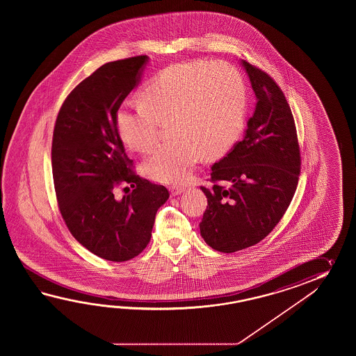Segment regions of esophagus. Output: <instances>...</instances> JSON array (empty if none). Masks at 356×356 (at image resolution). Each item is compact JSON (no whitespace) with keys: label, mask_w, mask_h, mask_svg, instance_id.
<instances>
[{"label":"esophagus","mask_w":356,"mask_h":356,"mask_svg":"<svg viewBox=\"0 0 356 356\" xmlns=\"http://www.w3.org/2000/svg\"><path fill=\"white\" fill-rule=\"evenodd\" d=\"M169 191H170V195L172 196H178V195H181L184 192V188L183 187H179V186H177V187H169Z\"/></svg>","instance_id":"1"}]
</instances>
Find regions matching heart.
Here are the masks:
<instances>
[{
    "label": "heart",
    "mask_w": 356,
    "mask_h": 356,
    "mask_svg": "<svg viewBox=\"0 0 356 356\" xmlns=\"http://www.w3.org/2000/svg\"><path fill=\"white\" fill-rule=\"evenodd\" d=\"M141 106L121 109L118 136L135 152L152 149L159 122L169 120L173 138L145 160L144 175L175 184L187 181L197 163L227 152L242 135L247 89L241 72L225 62L195 60L161 70L138 94Z\"/></svg>",
    "instance_id": "heart-1"
}]
</instances>
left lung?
Wrapping results in <instances>:
<instances>
[{"label": "left lung", "instance_id": "obj_1", "mask_svg": "<svg viewBox=\"0 0 356 356\" xmlns=\"http://www.w3.org/2000/svg\"><path fill=\"white\" fill-rule=\"evenodd\" d=\"M256 95L242 141L211 167V188L200 232L212 250L233 253L261 242L296 193L300 152L284 92L262 70L241 60ZM224 181L227 187L219 185Z\"/></svg>", "mask_w": 356, "mask_h": 356}]
</instances>
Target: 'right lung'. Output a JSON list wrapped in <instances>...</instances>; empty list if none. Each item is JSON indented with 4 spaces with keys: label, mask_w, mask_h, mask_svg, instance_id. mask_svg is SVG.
<instances>
[{
    "label": "right lung",
    "mask_w": 356,
    "mask_h": 356,
    "mask_svg": "<svg viewBox=\"0 0 356 356\" xmlns=\"http://www.w3.org/2000/svg\"><path fill=\"white\" fill-rule=\"evenodd\" d=\"M147 62V56H137L99 67L70 92L54 126L52 173L60 215L77 242L112 262L146 248L156 211L169 198L164 186L131 170L115 126ZM122 181L134 189L117 199L113 188Z\"/></svg>",
    "instance_id": "1"
}]
</instances>
